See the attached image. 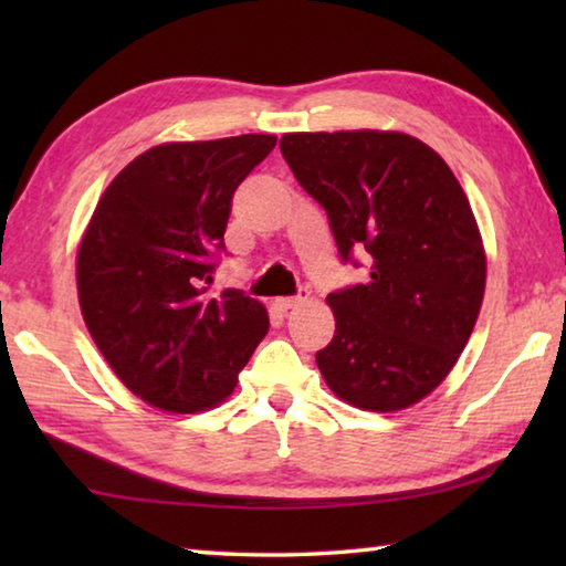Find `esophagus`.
Returning <instances> with one entry per match:
<instances>
[{"instance_id": "1", "label": "esophagus", "mask_w": 566, "mask_h": 566, "mask_svg": "<svg viewBox=\"0 0 566 566\" xmlns=\"http://www.w3.org/2000/svg\"><path fill=\"white\" fill-rule=\"evenodd\" d=\"M306 300H310V290H300V294H294V296H280V300H274V306L280 312H290L292 306L302 304Z\"/></svg>"}]
</instances>
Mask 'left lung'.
<instances>
[{
    "mask_svg": "<svg viewBox=\"0 0 566 566\" xmlns=\"http://www.w3.org/2000/svg\"><path fill=\"white\" fill-rule=\"evenodd\" d=\"M296 181L324 207L342 262L369 280L332 292L337 329L317 352L324 381L367 411L427 397L462 354L484 296L472 207L447 161L401 132L284 134Z\"/></svg>",
    "mask_w": 566,
    "mask_h": 566,
    "instance_id": "obj_1",
    "label": "left lung"
}]
</instances>
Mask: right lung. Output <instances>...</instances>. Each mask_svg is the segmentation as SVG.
I'll return each instance as SVG.
<instances>
[{"label":"right lung","instance_id":"add662e5","mask_svg":"<svg viewBox=\"0 0 566 566\" xmlns=\"http://www.w3.org/2000/svg\"><path fill=\"white\" fill-rule=\"evenodd\" d=\"M272 134L175 142L129 161L104 191L76 254L82 317L127 389L151 407L224 401L270 329L242 290L209 296L237 187Z\"/></svg>","mask_w":566,"mask_h":566}]
</instances>
